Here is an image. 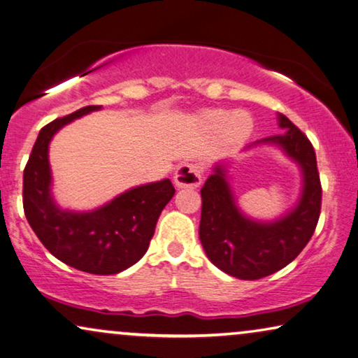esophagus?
I'll list each match as a JSON object with an SVG mask.
<instances>
[{
	"mask_svg": "<svg viewBox=\"0 0 358 358\" xmlns=\"http://www.w3.org/2000/svg\"><path fill=\"white\" fill-rule=\"evenodd\" d=\"M173 180L178 188H197L202 181V167L197 164H181L175 172Z\"/></svg>",
	"mask_w": 358,
	"mask_h": 358,
	"instance_id": "34e87169",
	"label": "esophagus"
}]
</instances>
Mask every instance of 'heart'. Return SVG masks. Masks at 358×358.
<instances>
[{
    "label": "heart",
    "instance_id": "obj_1",
    "mask_svg": "<svg viewBox=\"0 0 358 358\" xmlns=\"http://www.w3.org/2000/svg\"><path fill=\"white\" fill-rule=\"evenodd\" d=\"M206 120L213 128H220L222 125H225L227 136L231 141L246 140L254 127L252 117L244 110L233 112L230 117H228V112L225 110H210L206 114Z\"/></svg>",
    "mask_w": 358,
    "mask_h": 358
}]
</instances>
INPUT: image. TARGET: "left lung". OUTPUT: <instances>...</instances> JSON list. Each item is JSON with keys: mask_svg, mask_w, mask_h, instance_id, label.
Wrapping results in <instances>:
<instances>
[{"mask_svg": "<svg viewBox=\"0 0 358 358\" xmlns=\"http://www.w3.org/2000/svg\"><path fill=\"white\" fill-rule=\"evenodd\" d=\"M278 119L286 131L260 143H275L301 165L303 191L294 210L273 223L249 220L234 204L222 165L201 188L202 248L213 265L239 280H260L291 264L310 241L322 210V183L312 143L286 115L280 114Z\"/></svg>", "mask_w": 358, "mask_h": 358, "instance_id": "1", "label": "left lung"}]
</instances>
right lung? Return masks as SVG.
Listing matches in <instances>:
<instances>
[{
	"instance_id": "1",
	"label": "right lung",
	"mask_w": 358,
	"mask_h": 358,
	"mask_svg": "<svg viewBox=\"0 0 358 358\" xmlns=\"http://www.w3.org/2000/svg\"><path fill=\"white\" fill-rule=\"evenodd\" d=\"M101 106H87L52 120L38 133L24 169L27 222L50 252L66 265L93 275H114L146 254L157 218L175 194L170 180L136 186L93 212L61 210L51 196L48 146L55 133Z\"/></svg>"
}]
</instances>
